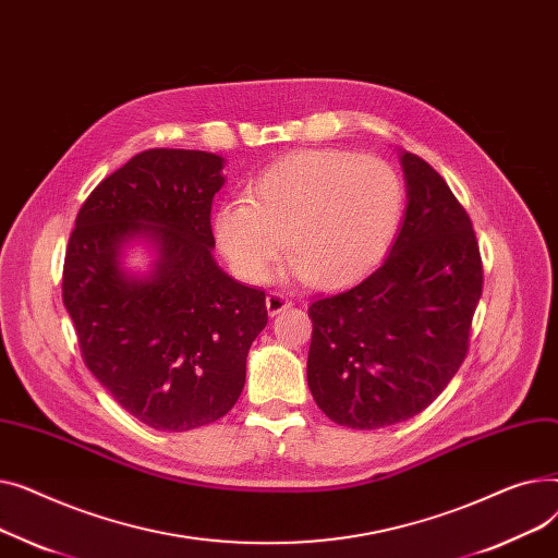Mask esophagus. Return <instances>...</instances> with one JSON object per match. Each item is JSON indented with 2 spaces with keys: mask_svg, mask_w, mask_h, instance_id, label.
<instances>
[{
  "mask_svg": "<svg viewBox=\"0 0 558 558\" xmlns=\"http://www.w3.org/2000/svg\"><path fill=\"white\" fill-rule=\"evenodd\" d=\"M287 307H291V301H289V299H284L282 294H278V291H274V294H269V296H267V312H269L271 316L280 314V312H282V310H287Z\"/></svg>",
  "mask_w": 558,
  "mask_h": 558,
  "instance_id": "esophagus-1",
  "label": "esophagus"
}]
</instances>
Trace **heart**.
Here are the masks:
<instances>
[{
	"label": "heart",
	"instance_id": "obj_1",
	"mask_svg": "<svg viewBox=\"0 0 558 558\" xmlns=\"http://www.w3.org/2000/svg\"><path fill=\"white\" fill-rule=\"evenodd\" d=\"M402 213V185L379 158L307 149L264 169L246 198L223 203L215 238L232 271L267 280L287 246L291 271L337 289L368 274L387 253Z\"/></svg>",
	"mask_w": 558,
	"mask_h": 558
}]
</instances>
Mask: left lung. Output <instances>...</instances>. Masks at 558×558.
Returning a JSON list of instances; mask_svg holds the SVG:
<instances>
[{
  "label": "left lung",
  "instance_id": "left-lung-1",
  "mask_svg": "<svg viewBox=\"0 0 558 558\" xmlns=\"http://www.w3.org/2000/svg\"><path fill=\"white\" fill-rule=\"evenodd\" d=\"M407 213L379 267L310 305V391L330 421L379 429L421 414L468 353L484 271L448 183L402 151Z\"/></svg>",
  "mask_w": 558,
  "mask_h": 558
}]
</instances>
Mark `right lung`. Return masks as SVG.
<instances>
[{
    "label": "right lung",
    "instance_id": "obj_1",
    "mask_svg": "<svg viewBox=\"0 0 558 558\" xmlns=\"http://www.w3.org/2000/svg\"><path fill=\"white\" fill-rule=\"evenodd\" d=\"M223 158L149 149L85 198L70 234L63 303L85 366L140 423L187 432L226 416L246 383V357L267 326L264 291L232 280L213 257V198ZM135 239L155 269L121 267Z\"/></svg>",
    "mask_w": 558,
    "mask_h": 558
}]
</instances>
